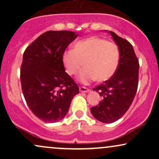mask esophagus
<instances>
[{
  "label": "esophagus",
  "instance_id": "esophagus-1",
  "mask_svg": "<svg viewBox=\"0 0 159 159\" xmlns=\"http://www.w3.org/2000/svg\"><path fill=\"white\" fill-rule=\"evenodd\" d=\"M79 90H80V92H81V93L90 92V89L87 88V87H80Z\"/></svg>",
  "mask_w": 159,
  "mask_h": 159
}]
</instances>
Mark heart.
Listing matches in <instances>:
<instances>
[{
	"label": "heart",
	"instance_id": "b5f03b06",
	"mask_svg": "<svg viewBox=\"0 0 159 159\" xmlns=\"http://www.w3.org/2000/svg\"><path fill=\"white\" fill-rule=\"evenodd\" d=\"M120 59L118 45L98 36L80 40L72 50L66 51L62 55V62L69 75L77 74L84 66V69L78 76L84 84L110 79L117 70Z\"/></svg>",
	"mask_w": 159,
	"mask_h": 159
}]
</instances>
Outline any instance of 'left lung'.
I'll return each mask as SVG.
<instances>
[{"mask_svg":"<svg viewBox=\"0 0 159 159\" xmlns=\"http://www.w3.org/2000/svg\"><path fill=\"white\" fill-rule=\"evenodd\" d=\"M110 34L120 48V64L110 79L93 88L102 101L90 109L93 116L105 123L116 121L129 110L138 90L139 75V62L132 44L114 32Z\"/></svg>","mask_w":159,"mask_h":159,"instance_id":"1","label":"left lung"}]
</instances>
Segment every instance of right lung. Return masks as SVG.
<instances>
[{
	"mask_svg": "<svg viewBox=\"0 0 159 159\" xmlns=\"http://www.w3.org/2000/svg\"><path fill=\"white\" fill-rule=\"evenodd\" d=\"M78 36L67 30H49L25 49L20 71L24 97L33 114L45 123L60 121L79 93L65 72L62 55Z\"/></svg>",
	"mask_w": 159,
	"mask_h": 159,
	"instance_id": "right-lung-1",
	"label": "right lung"
}]
</instances>
